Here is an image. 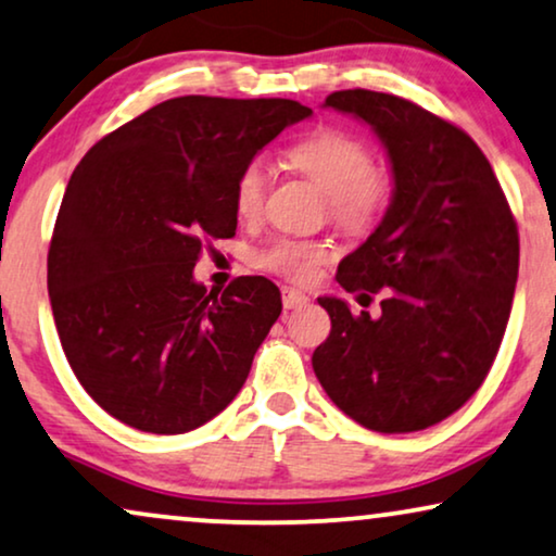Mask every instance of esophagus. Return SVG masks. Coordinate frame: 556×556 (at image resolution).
<instances>
[{
  "label": "esophagus",
  "mask_w": 556,
  "mask_h": 556,
  "mask_svg": "<svg viewBox=\"0 0 556 556\" xmlns=\"http://www.w3.org/2000/svg\"><path fill=\"white\" fill-rule=\"evenodd\" d=\"M282 305L285 309H294L307 305V294H302L300 290H292V287H285L282 290Z\"/></svg>",
  "instance_id": "34e87169"
}]
</instances>
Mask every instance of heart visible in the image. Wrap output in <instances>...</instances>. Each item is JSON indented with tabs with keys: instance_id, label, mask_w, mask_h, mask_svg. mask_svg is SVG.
I'll return each instance as SVG.
<instances>
[{
	"instance_id": "1",
	"label": "heart",
	"mask_w": 556,
	"mask_h": 556,
	"mask_svg": "<svg viewBox=\"0 0 556 556\" xmlns=\"http://www.w3.org/2000/svg\"><path fill=\"white\" fill-rule=\"evenodd\" d=\"M287 162L305 175L323 195H328L332 224L343 231L364 233L379 224L391 203V173L374 165L371 147L351 131L323 127L309 131L285 152ZM266 195V167L262 160H249L236 175L233 205L241 218L258 216ZM330 256L325 241L277 239L258 254V264L292 282H309L317 266Z\"/></svg>"
}]
</instances>
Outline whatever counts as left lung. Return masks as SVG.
I'll use <instances>...</instances> for the list:
<instances>
[{
	"mask_svg": "<svg viewBox=\"0 0 556 556\" xmlns=\"http://www.w3.org/2000/svg\"><path fill=\"white\" fill-rule=\"evenodd\" d=\"M325 106L371 124L389 152L394 198L336 274L368 305L381 294V309L317 300L332 330L313 368L358 425L417 432L460 409L491 371L519 277V228L491 162L460 127L366 88L330 93Z\"/></svg>",
	"mask_w": 556,
	"mask_h": 556,
	"instance_id": "obj_1",
	"label": "left lung"
}]
</instances>
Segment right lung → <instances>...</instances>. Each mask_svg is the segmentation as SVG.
<instances>
[{
  "instance_id": "right-lung-1",
  "label": "right lung",
  "mask_w": 556,
  "mask_h": 556,
  "mask_svg": "<svg viewBox=\"0 0 556 556\" xmlns=\"http://www.w3.org/2000/svg\"><path fill=\"white\" fill-rule=\"evenodd\" d=\"M309 114L290 99L180 96L73 169L48 251L50 307L73 374L114 419L182 434L241 391L282 298L264 277L208 292L192 266L236 233L241 167Z\"/></svg>"
}]
</instances>
